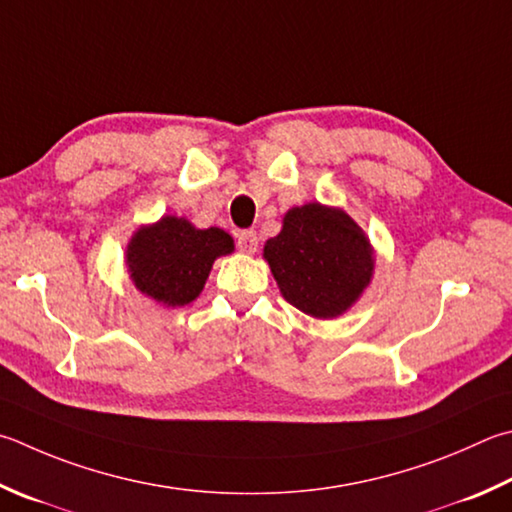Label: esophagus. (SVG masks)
I'll list each match as a JSON object with an SVG mask.
<instances>
[{
  "mask_svg": "<svg viewBox=\"0 0 512 512\" xmlns=\"http://www.w3.org/2000/svg\"><path fill=\"white\" fill-rule=\"evenodd\" d=\"M257 244H259V237L255 230H241L237 235V248L241 250V253H246V255L257 253Z\"/></svg>",
  "mask_w": 512,
  "mask_h": 512,
  "instance_id": "esophagus-1",
  "label": "esophagus"
}]
</instances>
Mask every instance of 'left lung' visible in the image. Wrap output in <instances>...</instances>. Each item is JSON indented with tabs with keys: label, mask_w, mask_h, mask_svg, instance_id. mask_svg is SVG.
I'll return each instance as SVG.
<instances>
[{
	"label": "left lung",
	"mask_w": 512,
	"mask_h": 512,
	"mask_svg": "<svg viewBox=\"0 0 512 512\" xmlns=\"http://www.w3.org/2000/svg\"><path fill=\"white\" fill-rule=\"evenodd\" d=\"M264 259L288 304L329 320L351 309L374 275V248L347 212L306 203L284 215Z\"/></svg>",
	"instance_id": "obj_1"
}]
</instances>
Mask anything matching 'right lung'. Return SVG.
I'll return each mask as SVG.
<instances>
[{"label":"right lung","mask_w":512,"mask_h":512,"mask_svg":"<svg viewBox=\"0 0 512 512\" xmlns=\"http://www.w3.org/2000/svg\"><path fill=\"white\" fill-rule=\"evenodd\" d=\"M232 250L226 230H199L183 217H163L134 232L125 262L138 291L165 306H185L203 291L215 259Z\"/></svg>","instance_id":"add662e5"}]
</instances>
